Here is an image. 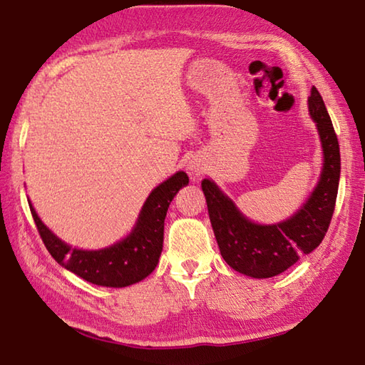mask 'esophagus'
Listing matches in <instances>:
<instances>
[{"mask_svg":"<svg viewBox=\"0 0 365 365\" xmlns=\"http://www.w3.org/2000/svg\"><path fill=\"white\" fill-rule=\"evenodd\" d=\"M187 170H188L190 177L195 180V178L201 177V175L204 174V172L207 170V165H205V163L201 160V158H193V160H191V161L188 163Z\"/></svg>","mask_w":365,"mask_h":365,"instance_id":"obj_1","label":"esophagus"}]
</instances>
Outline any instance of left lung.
Listing matches in <instances>:
<instances>
[{
  "mask_svg": "<svg viewBox=\"0 0 365 365\" xmlns=\"http://www.w3.org/2000/svg\"><path fill=\"white\" fill-rule=\"evenodd\" d=\"M308 110L321 140V175L308 200L286 220H250L212 178L201 182L218 249L223 260L237 273L255 279L281 274L298 258L311 254L327 233L339 193L340 147L326 105L314 86L308 97Z\"/></svg>",
  "mask_w": 365,
  "mask_h": 365,
  "instance_id": "8db88e82",
  "label": "left lung"
}]
</instances>
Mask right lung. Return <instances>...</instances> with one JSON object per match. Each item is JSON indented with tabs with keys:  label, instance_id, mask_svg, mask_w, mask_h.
Here are the masks:
<instances>
[{
	"label": "right lung",
	"instance_id": "right-lung-1",
	"mask_svg": "<svg viewBox=\"0 0 365 365\" xmlns=\"http://www.w3.org/2000/svg\"><path fill=\"white\" fill-rule=\"evenodd\" d=\"M187 185L188 175L183 170L158 185L145 200L129 233L102 249L70 246L46 227L31 201L29 205L46 249L61 267L96 286L128 287L153 273L163 252L164 220L169 204Z\"/></svg>",
	"mask_w": 365,
	"mask_h": 365
}]
</instances>
